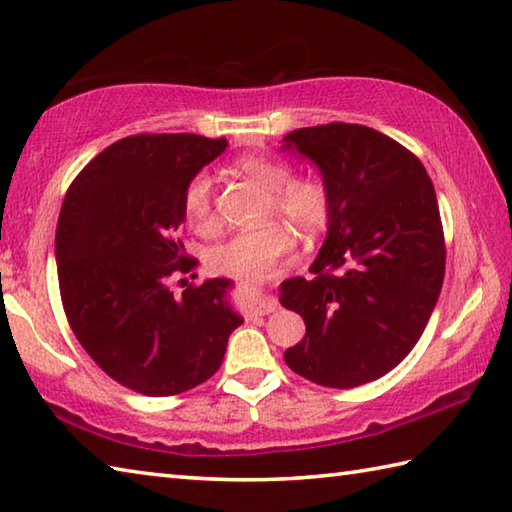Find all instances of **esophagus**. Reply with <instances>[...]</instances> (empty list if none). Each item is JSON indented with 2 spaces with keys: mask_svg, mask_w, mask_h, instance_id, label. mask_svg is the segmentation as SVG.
<instances>
[{
  "mask_svg": "<svg viewBox=\"0 0 512 512\" xmlns=\"http://www.w3.org/2000/svg\"><path fill=\"white\" fill-rule=\"evenodd\" d=\"M275 308H277V304L273 302V299H268V297H257V299H253V302L248 304V313L250 315H270V313H275Z\"/></svg>",
  "mask_w": 512,
  "mask_h": 512,
  "instance_id": "34e87169",
  "label": "esophagus"
}]
</instances>
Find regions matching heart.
<instances>
[{"instance_id":"1","label":"heart","mask_w":512,"mask_h":512,"mask_svg":"<svg viewBox=\"0 0 512 512\" xmlns=\"http://www.w3.org/2000/svg\"><path fill=\"white\" fill-rule=\"evenodd\" d=\"M235 170L268 193L264 219L282 217L297 233L315 235L328 222L330 195L324 182L315 177H293V168L275 157L244 155ZM188 226L199 235L217 228L215 188L208 173L190 177L182 199ZM293 248V237L284 224H268L248 233H239L208 250L206 266L210 273L257 279L266 275L279 257Z\"/></svg>"}]
</instances>
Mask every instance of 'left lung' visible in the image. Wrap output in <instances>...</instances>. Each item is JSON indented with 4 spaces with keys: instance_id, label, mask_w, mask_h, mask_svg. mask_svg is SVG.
<instances>
[{
    "instance_id": "obj_1",
    "label": "left lung",
    "mask_w": 512,
    "mask_h": 512,
    "mask_svg": "<svg viewBox=\"0 0 512 512\" xmlns=\"http://www.w3.org/2000/svg\"><path fill=\"white\" fill-rule=\"evenodd\" d=\"M282 150L310 159L330 195L313 277L279 288V302L306 324L284 359L319 386L368 384L413 350L444 284L433 182L408 148L359 124L297 128Z\"/></svg>"
}]
</instances>
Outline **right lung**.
<instances>
[{
  "mask_svg": "<svg viewBox=\"0 0 512 512\" xmlns=\"http://www.w3.org/2000/svg\"><path fill=\"white\" fill-rule=\"evenodd\" d=\"M226 146L190 133L124 137L64 197L55 257L68 324L93 362L135 393L168 397L204 384L244 324L228 302L230 279L170 288V277L197 264L177 239L186 184Z\"/></svg>",
  "mask_w": 512,
  "mask_h": 512,
  "instance_id": "obj_1",
  "label": "right lung"
}]
</instances>
